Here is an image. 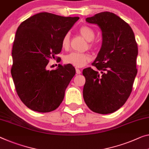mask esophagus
<instances>
[{
	"label": "esophagus",
	"mask_w": 149,
	"mask_h": 149,
	"mask_svg": "<svg viewBox=\"0 0 149 149\" xmlns=\"http://www.w3.org/2000/svg\"><path fill=\"white\" fill-rule=\"evenodd\" d=\"M81 72H82V70H80L79 68H76V72L77 74H80L81 73Z\"/></svg>",
	"instance_id": "obj_1"
}]
</instances>
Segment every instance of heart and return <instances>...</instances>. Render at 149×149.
Returning <instances> with one entry per match:
<instances>
[{"mask_svg": "<svg viewBox=\"0 0 149 149\" xmlns=\"http://www.w3.org/2000/svg\"><path fill=\"white\" fill-rule=\"evenodd\" d=\"M81 35L87 41H92L95 37V33L94 30L88 26H82L79 29ZM70 45V35L68 33L65 34L62 38L61 45L63 49H68ZM91 56L86 53L73 52L68 54L65 57V61L68 64H71L76 67H82L86 63L91 60Z\"/></svg>", "mask_w": 149, "mask_h": 149, "instance_id": "heart-1", "label": "heart"}]
</instances>
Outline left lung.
Here are the masks:
<instances>
[{
  "label": "left lung",
  "instance_id": "left-lung-1",
  "mask_svg": "<svg viewBox=\"0 0 149 149\" xmlns=\"http://www.w3.org/2000/svg\"><path fill=\"white\" fill-rule=\"evenodd\" d=\"M102 32V46L91 67L82 74L84 102L91 111L113 113L124 104L131 93L137 74L138 47L131 27L113 13L102 12L86 19Z\"/></svg>",
  "mask_w": 149,
  "mask_h": 149
}]
</instances>
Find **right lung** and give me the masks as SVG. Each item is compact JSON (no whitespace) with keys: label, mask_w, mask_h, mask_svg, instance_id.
<instances>
[{"label":"right lung","mask_w":149,"mask_h":149,"mask_svg":"<svg viewBox=\"0 0 149 149\" xmlns=\"http://www.w3.org/2000/svg\"><path fill=\"white\" fill-rule=\"evenodd\" d=\"M79 17L40 13L18 27L13 47L11 74L16 91L30 109L49 113L58 108L76 70L72 65L59 64L56 70L47 66L62 50L61 40Z\"/></svg>","instance_id":"obj_1"}]
</instances>
